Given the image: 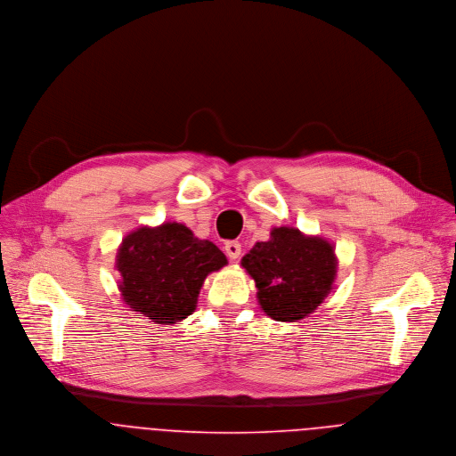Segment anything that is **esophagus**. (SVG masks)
<instances>
[{"label": "esophagus", "mask_w": 456, "mask_h": 456, "mask_svg": "<svg viewBox=\"0 0 456 456\" xmlns=\"http://www.w3.org/2000/svg\"><path fill=\"white\" fill-rule=\"evenodd\" d=\"M224 253H226V256L230 260H237L240 256V253H242V248H240V244L237 240H228L224 244Z\"/></svg>", "instance_id": "1"}]
</instances>
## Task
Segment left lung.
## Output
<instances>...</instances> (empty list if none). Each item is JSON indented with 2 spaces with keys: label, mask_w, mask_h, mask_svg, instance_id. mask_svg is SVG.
Instances as JSON below:
<instances>
[{
  "label": "left lung",
  "mask_w": 456,
  "mask_h": 456,
  "mask_svg": "<svg viewBox=\"0 0 456 456\" xmlns=\"http://www.w3.org/2000/svg\"><path fill=\"white\" fill-rule=\"evenodd\" d=\"M240 263L256 282L261 311L275 322H298L314 313L337 275L333 246L289 226L273 228L270 240L256 242Z\"/></svg>",
  "instance_id": "1"
}]
</instances>
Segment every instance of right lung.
<instances>
[{
	"mask_svg": "<svg viewBox=\"0 0 456 456\" xmlns=\"http://www.w3.org/2000/svg\"><path fill=\"white\" fill-rule=\"evenodd\" d=\"M226 263L217 246L196 239L181 223L142 226L123 239L118 251L119 291L134 313L158 325H174L193 314L205 277Z\"/></svg>",
	"mask_w": 456,
	"mask_h": 456,
	"instance_id": "obj_1",
	"label": "right lung"
}]
</instances>
